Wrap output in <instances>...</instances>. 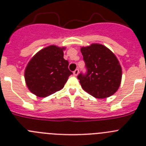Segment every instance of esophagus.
<instances>
[{
  "label": "esophagus",
  "mask_w": 146,
  "mask_h": 146,
  "mask_svg": "<svg viewBox=\"0 0 146 146\" xmlns=\"http://www.w3.org/2000/svg\"><path fill=\"white\" fill-rule=\"evenodd\" d=\"M73 74H74V76H77V74H79V69H76L74 71V72H73Z\"/></svg>",
  "instance_id": "34e87169"
}]
</instances>
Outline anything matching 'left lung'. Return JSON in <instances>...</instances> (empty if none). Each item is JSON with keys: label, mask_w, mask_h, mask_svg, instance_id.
Returning a JSON list of instances; mask_svg holds the SVG:
<instances>
[{"label": "left lung", "mask_w": 146, "mask_h": 146, "mask_svg": "<svg viewBox=\"0 0 146 146\" xmlns=\"http://www.w3.org/2000/svg\"><path fill=\"white\" fill-rule=\"evenodd\" d=\"M86 64V74L77 78L82 89L95 98L104 99L116 92L121 84L122 69L115 55L105 46L92 44L80 49Z\"/></svg>", "instance_id": "1"}]
</instances>
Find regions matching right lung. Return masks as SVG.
Wrapping results in <instances>:
<instances>
[{
  "label": "right lung",
  "mask_w": 146,
  "mask_h": 146,
  "mask_svg": "<svg viewBox=\"0 0 146 146\" xmlns=\"http://www.w3.org/2000/svg\"><path fill=\"white\" fill-rule=\"evenodd\" d=\"M51 45L37 52L25 71L28 89L38 97H46L64 88L72 72L64 58V50Z\"/></svg>",
  "instance_id": "right-lung-1"
}]
</instances>
